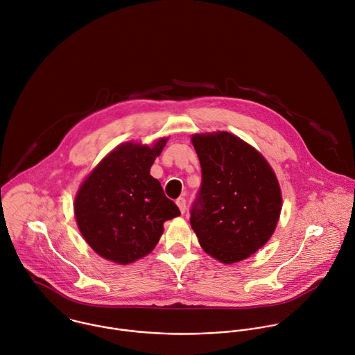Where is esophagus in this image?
I'll return each instance as SVG.
<instances>
[{"mask_svg": "<svg viewBox=\"0 0 355 355\" xmlns=\"http://www.w3.org/2000/svg\"><path fill=\"white\" fill-rule=\"evenodd\" d=\"M177 206H178L181 213H185V210H187V200H185V198H178L177 199Z\"/></svg>", "mask_w": 355, "mask_h": 355, "instance_id": "obj_1", "label": "esophagus"}]
</instances>
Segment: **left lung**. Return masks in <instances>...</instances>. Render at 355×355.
I'll return each instance as SVG.
<instances>
[{"mask_svg": "<svg viewBox=\"0 0 355 355\" xmlns=\"http://www.w3.org/2000/svg\"><path fill=\"white\" fill-rule=\"evenodd\" d=\"M202 184L191 207L200 245L223 263L243 261L273 234L282 211L279 181L265 157L239 137L218 132L192 137Z\"/></svg>", "mask_w": 355, "mask_h": 355, "instance_id": "1", "label": "left lung"}]
</instances>
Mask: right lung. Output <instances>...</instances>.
Masks as SVG:
<instances>
[{
    "instance_id": "obj_1",
    "label": "right lung",
    "mask_w": 355,
    "mask_h": 355,
    "mask_svg": "<svg viewBox=\"0 0 355 355\" xmlns=\"http://www.w3.org/2000/svg\"><path fill=\"white\" fill-rule=\"evenodd\" d=\"M166 142L123 144L82 184L73 205L76 223L86 243L103 258L121 265L140 259L156 247L163 223L181 214L149 174Z\"/></svg>"
}]
</instances>
